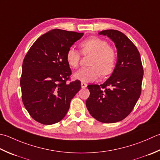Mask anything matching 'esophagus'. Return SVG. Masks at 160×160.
<instances>
[{
  "label": "esophagus",
  "instance_id": "34e87169",
  "mask_svg": "<svg viewBox=\"0 0 160 160\" xmlns=\"http://www.w3.org/2000/svg\"><path fill=\"white\" fill-rule=\"evenodd\" d=\"M87 84L85 82H81V87H82V88H85V87H87Z\"/></svg>",
  "mask_w": 160,
  "mask_h": 160
}]
</instances>
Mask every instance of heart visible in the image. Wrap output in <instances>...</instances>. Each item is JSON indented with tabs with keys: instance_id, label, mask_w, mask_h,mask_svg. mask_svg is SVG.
I'll list each match as a JSON object with an SVG mask.
<instances>
[{
	"instance_id": "1",
	"label": "heart",
	"mask_w": 160,
	"mask_h": 160,
	"mask_svg": "<svg viewBox=\"0 0 160 160\" xmlns=\"http://www.w3.org/2000/svg\"><path fill=\"white\" fill-rule=\"evenodd\" d=\"M81 52L83 55H92L89 62L90 67L76 72L74 78L82 82L94 81L101 76H109L113 73L117 64V54L109 47L105 40L97 37H91L80 43ZM81 59L79 51L70 47L66 53V59L70 67H78Z\"/></svg>"
}]
</instances>
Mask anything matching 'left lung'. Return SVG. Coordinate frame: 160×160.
I'll use <instances>...</instances> for the list:
<instances>
[{
	"mask_svg": "<svg viewBox=\"0 0 160 160\" xmlns=\"http://www.w3.org/2000/svg\"><path fill=\"white\" fill-rule=\"evenodd\" d=\"M117 48V62L112 76L105 82L87 86L90 95L86 101L90 114L104 123H116L129 115L140 97L143 69L136 46L123 33L106 30Z\"/></svg>",
	"mask_w": 160,
	"mask_h": 160,
	"instance_id": "8db88e82",
	"label": "left lung"
}]
</instances>
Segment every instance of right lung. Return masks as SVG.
<instances>
[{"label": "right lung", "mask_w": 160, "mask_h": 160, "mask_svg": "<svg viewBox=\"0 0 160 160\" xmlns=\"http://www.w3.org/2000/svg\"><path fill=\"white\" fill-rule=\"evenodd\" d=\"M84 33L54 29L37 39L23 59L20 80L21 98L34 120L44 125L58 123L81 88L80 80H70L67 50Z\"/></svg>", "instance_id": "right-lung-1"}]
</instances>
